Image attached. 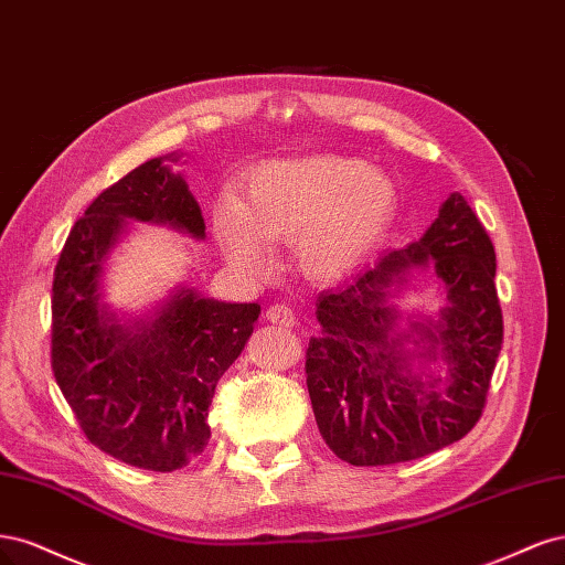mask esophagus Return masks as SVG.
<instances>
[{"label":"esophagus","instance_id":"1","mask_svg":"<svg viewBox=\"0 0 565 565\" xmlns=\"http://www.w3.org/2000/svg\"><path fill=\"white\" fill-rule=\"evenodd\" d=\"M267 319L271 323H279V326H294L296 323V312L284 302H275V305L267 307Z\"/></svg>","mask_w":565,"mask_h":565}]
</instances>
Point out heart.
Here are the masks:
<instances>
[{
  "mask_svg": "<svg viewBox=\"0 0 565 565\" xmlns=\"http://www.w3.org/2000/svg\"><path fill=\"white\" fill-rule=\"evenodd\" d=\"M392 178L352 157L269 161L250 171L232 202L213 213L223 256L250 275L269 265L260 239L296 244L307 277L348 275L385 236L396 215Z\"/></svg>",
  "mask_w": 565,
  "mask_h": 565,
  "instance_id": "1",
  "label": "heart"
}]
</instances>
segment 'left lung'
<instances>
[{"label": "left lung", "mask_w": 565, "mask_h": 565, "mask_svg": "<svg viewBox=\"0 0 565 565\" xmlns=\"http://www.w3.org/2000/svg\"><path fill=\"white\" fill-rule=\"evenodd\" d=\"M429 268L447 305L404 318L393 298ZM307 390L323 441L356 467L408 462L479 423L502 348L495 250L452 192L420 239L317 298Z\"/></svg>", "instance_id": "obj_1"}]
</instances>
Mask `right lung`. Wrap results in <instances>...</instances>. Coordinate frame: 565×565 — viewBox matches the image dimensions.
<instances>
[{
	"mask_svg": "<svg viewBox=\"0 0 565 565\" xmlns=\"http://www.w3.org/2000/svg\"><path fill=\"white\" fill-rule=\"evenodd\" d=\"M180 157L145 161L94 199L70 230L51 296V366L86 439L150 471L180 469L204 450L217 380L260 315L258 302H221L188 286L138 317L105 302V269L131 221L206 239L202 209L171 169Z\"/></svg>",
	"mask_w": 565,
	"mask_h": 565,
	"instance_id": "right-lung-1",
	"label": "right lung"
}]
</instances>
